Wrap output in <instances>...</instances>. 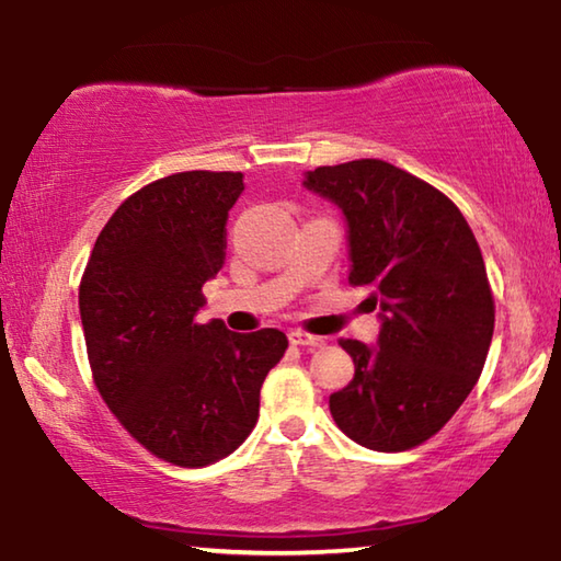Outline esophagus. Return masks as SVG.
<instances>
[{"label":"esophagus","mask_w":561,"mask_h":561,"mask_svg":"<svg viewBox=\"0 0 561 561\" xmlns=\"http://www.w3.org/2000/svg\"><path fill=\"white\" fill-rule=\"evenodd\" d=\"M289 342L295 344V346H322L324 344L322 336L307 334V332H301V329H295V332H289Z\"/></svg>","instance_id":"esophagus-1"}]
</instances>
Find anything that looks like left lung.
<instances>
[{
  "label": "left lung",
  "instance_id": "left-lung-1",
  "mask_svg": "<svg viewBox=\"0 0 561 561\" xmlns=\"http://www.w3.org/2000/svg\"><path fill=\"white\" fill-rule=\"evenodd\" d=\"M309 192L342 209L350 282L371 287L377 344L342 340L354 379L329 397L346 437L404 451L437 434L482 375L494 299L467 219L432 184L381 159L305 174Z\"/></svg>",
  "mask_w": 561,
  "mask_h": 561
}]
</instances>
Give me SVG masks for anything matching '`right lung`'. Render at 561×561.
Segmentation results:
<instances>
[{
  "label": "right lung",
  "instance_id": "1",
  "mask_svg": "<svg viewBox=\"0 0 561 561\" xmlns=\"http://www.w3.org/2000/svg\"><path fill=\"white\" fill-rule=\"evenodd\" d=\"M242 192V172L202 169L141 186L104 225L79 284L96 389L141 447L176 467H207L249 437L289 344L279 329L197 322Z\"/></svg>",
  "mask_w": 561,
  "mask_h": 561
}]
</instances>
